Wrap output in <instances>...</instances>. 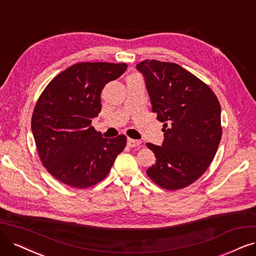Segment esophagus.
<instances>
[{"mask_svg": "<svg viewBox=\"0 0 256 256\" xmlns=\"http://www.w3.org/2000/svg\"><path fill=\"white\" fill-rule=\"evenodd\" d=\"M140 144H141L140 140H135V139H130V138L128 139V146L130 148H136V146H140Z\"/></svg>", "mask_w": 256, "mask_h": 256, "instance_id": "34e87169", "label": "esophagus"}]
</instances>
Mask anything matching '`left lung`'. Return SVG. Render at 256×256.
<instances>
[{
    "mask_svg": "<svg viewBox=\"0 0 256 256\" xmlns=\"http://www.w3.org/2000/svg\"><path fill=\"white\" fill-rule=\"evenodd\" d=\"M137 70L144 76L153 112L164 123L162 146L146 144L156 156L146 174L166 190L184 188L206 171L218 148L220 101L209 85L176 63L144 60Z\"/></svg>",
    "mask_w": 256,
    "mask_h": 256,
    "instance_id": "left-lung-1",
    "label": "left lung"
}]
</instances>
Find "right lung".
<instances>
[{"mask_svg":"<svg viewBox=\"0 0 256 256\" xmlns=\"http://www.w3.org/2000/svg\"><path fill=\"white\" fill-rule=\"evenodd\" d=\"M126 63L82 62L47 84L38 99L32 130L42 164L59 182L85 188L103 180L126 146V136H101L92 119L101 112L106 84L126 72Z\"/></svg>","mask_w":256,"mask_h":256,"instance_id":"1","label":"right lung"}]
</instances>
